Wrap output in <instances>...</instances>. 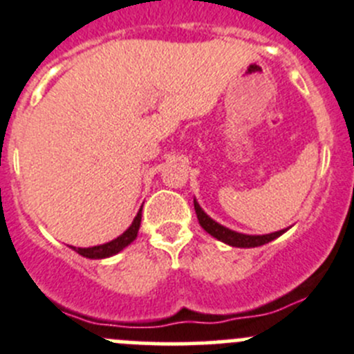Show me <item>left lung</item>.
<instances>
[{
	"label": "left lung",
	"instance_id": "1",
	"mask_svg": "<svg viewBox=\"0 0 354 354\" xmlns=\"http://www.w3.org/2000/svg\"><path fill=\"white\" fill-rule=\"evenodd\" d=\"M194 205L195 212H197V219L198 223H201L202 228H204L209 235H212L214 239L221 240V242L228 243V245L232 247H259L264 245V243L272 242V240L279 239L282 233L287 232V230H279V232L266 233V235H245V233L233 232V230L226 228V226L219 225L214 219L209 218V216L202 211V207L198 205L197 201H194Z\"/></svg>",
	"mask_w": 354,
	"mask_h": 354
}]
</instances>
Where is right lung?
Returning a JSON list of instances; mask_svg holds the SVG:
<instances>
[{
  "label": "right lung",
  "instance_id": "1",
  "mask_svg": "<svg viewBox=\"0 0 354 354\" xmlns=\"http://www.w3.org/2000/svg\"><path fill=\"white\" fill-rule=\"evenodd\" d=\"M140 223H142V209H140L138 214L135 216L131 226H129L122 235H119L118 239L111 240V242L107 243H102V245H95V247H72V245L71 247L77 254H81V256L84 257H90V259H104V257H111L114 256V254L121 252L124 247H128L129 243L136 239L140 230Z\"/></svg>",
  "mask_w": 354,
  "mask_h": 354
}]
</instances>
